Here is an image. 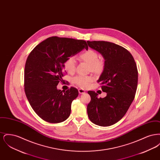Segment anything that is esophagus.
<instances>
[{
    "instance_id": "34e87169",
    "label": "esophagus",
    "mask_w": 160,
    "mask_h": 160,
    "mask_svg": "<svg viewBox=\"0 0 160 160\" xmlns=\"http://www.w3.org/2000/svg\"><path fill=\"white\" fill-rule=\"evenodd\" d=\"M78 92H79V93H80V94H83L85 93V91L83 89H78Z\"/></svg>"
}]
</instances>
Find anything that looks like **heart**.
Here are the masks:
<instances>
[{
  "label": "heart",
  "instance_id": "heart-1",
  "mask_svg": "<svg viewBox=\"0 0 160 160\" xmlns=\"http://www.w3.org/2000/svg\"><path fill=\"white\" fill-rule=\"evenodd\" d=\"M80 59L89 63L90 69L95 73H101L104 68V61L99 58V54L92 49L84 51L79 56ZM65 70L69 74H73L76 70V61L74 58L69 57L63 63ZM93 81V77L91 76L78 75L73 78V82L81 88H86Z\"/></svg>",
  "mask_w": 160,
  "mask_h": 160
}]
</instances>
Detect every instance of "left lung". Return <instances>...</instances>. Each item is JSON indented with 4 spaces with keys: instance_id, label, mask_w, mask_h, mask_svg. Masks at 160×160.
Returning a JSON list of instances; mask_svg holds the SVG:
<instances>
[{
    "instance_id": "left-lung-1",
    "label": "left lung",
    "mask_w": 160,
    "mask_h": 160,
    "mask_svg": "<svg viewBox=\"0 0 160 160\" xmlns=\"http://www.w3.org/2000/svg\"><path fill=\"white\" fill-rule=\"evenodd\" d=\"M87 42L105 59L104 68L97 82L107 93L106 97L98 98L96 92H88L91 98L87 107L88 117L97 125L110 126L122 119L134 99L137 65L132 54L122 46L102 41Z\"/></svg>"
}]
</instances>
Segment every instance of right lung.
<instances>
[{
	"mask_svg": "<svg viewBox=\"0 0 160 160\" xmlns=\"http://www.w3.org/2000/svg\"><path fill=\"white\" fill-rule=\"evenodd\" d=\"M84 48L88 49L84 40L52 37L29 54L24 68V92L33 110L46 122L60 123L68 118L78 92L74 87L63 91L57 86L64 81L65 61Z\"/></svg>",
	"mask_w": 160,
	"mask_h": 160,
	"instance_id": "right-lung-1",
	"label": "right lung"
}]
</instances>
